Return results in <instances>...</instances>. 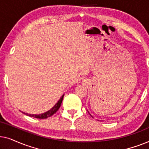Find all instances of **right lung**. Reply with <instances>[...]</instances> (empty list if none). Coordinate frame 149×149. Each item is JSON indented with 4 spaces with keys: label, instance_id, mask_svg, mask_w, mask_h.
I'll return each mask as SVG.
<instances>
[{
    "label": "right lung",
    "instance_id": "add662e5",
    "mask_svg": "<svg viewBox=\"0 0 149 149\" xmlns=\"http://www.w3.org/2000/svg\"><path fill=\"white\" fill-rule=\"evenodd\" d=\"M63 97H64V95H63L62 96L60 97V100H59L58 102H57V104H56V105H55L52 109L49 110V111H47V112H46V113H45L43 114H41V115H31V114L25 113H24V112H22V113H23L24 114H25V115H26L30 116V117L37 118V119H47V118H48V117H51V116H52L53 115H54V114L56 113V112L58 111V109H60V107L61 106V104H62V102Z\"/></svg>",
    "mask_w": 149,
    "mask_h": 149
}]
</instances>
